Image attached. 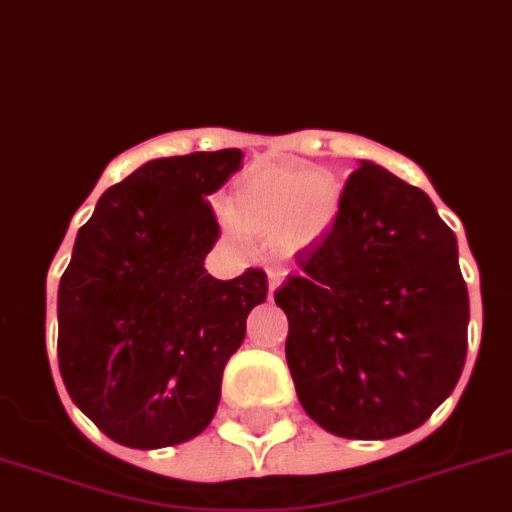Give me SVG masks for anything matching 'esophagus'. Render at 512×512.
Masks as SVG:
<instances>
[{"instance_id": "esophagus-1", "label": "esophagus", "mask_w": 512, "mask_h": 512, "mask_svg": "<svg viewBox=\"0 0 512 512\" xmlns=\"http://www.w3.org/2000/svg\"><path fill=\"white\" fill-rule=\"evenodd\" d=\"M266 274H269V295H274V290L282 285V277H285V272H282V269H269Z\"/></svg>"}]
</instances>
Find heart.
<instances>
[{
    "mask_svg": "<svg viewBox=\"0 0 512 512\" xmlns=\"http://www.w3.org/2000/svg\"><path fill=\"white\" fill-rule=\"evenodd\" d=\"M342 207V186L326 173L261 163L233 183L227 225L256 238H277L298 253L329 233Z\"/></svg>",
    "mask_w": 512,
    "mask_h": 512,
    "instance_id": "b5f03b06",
    "label": "heart"
}]
</instances>
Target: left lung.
<instances>
[{"instance_id":"8db88e82","label":"left lung","mask_w":512,"mask_h":512,"mask_svg":"<svg viewBox=\"0 0 512 512\" xmlns=\"http://www.w3.org/2000/svg\"><path fill=\"white\" fill-rule=\"evenodd\" d=\"M274 292L287 313L295 391L323 430L386 440L412 432L456 388L469 292L456 235L425 191L362 163L329 235Z\"/></svg>"}]
</instances>
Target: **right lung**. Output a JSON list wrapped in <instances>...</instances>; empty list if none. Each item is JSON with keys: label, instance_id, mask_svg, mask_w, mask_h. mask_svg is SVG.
<instances>
[{"label": "right lung", "instance_id": "1", "mask_svg": "<svg viewBox=\"0 0 512 512\" xmlns=\"http://www.w3.org/2000/svg\"><path fill=\"white\" fill-rule=\"evenodd\" d=\"M243 152H191L142 165L100 196L59 282V370L98 430L129 448L191 440L220 404L222 370L246 336L266 274L214 279L220 238L207 194Z\"/></svg>", "mask_w": 512, "mask_h": 512}]
</instances>
